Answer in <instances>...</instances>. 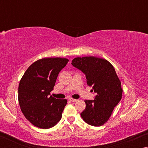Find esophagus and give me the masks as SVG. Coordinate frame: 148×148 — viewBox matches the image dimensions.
<instances>
[{
  "label": "esophagus",
  "mask_w": 148,
  "mask_h": 148,
  "mask_svg": "<svg viewBox=\"0 0 148 148\" xmlns=\"http://www.w3.org/2000/svg\"><path fill=\"white\" fill-rule=\"evenodd\" d=\"M69 100L70 101H71V102H76L77 100V99H72V98H71V99H69Z\"/></svg>",
  "instance_id": "34e87169"
}]
</instances>
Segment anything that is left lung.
<instances>
[{
    "label": "left lung",
    "instance_id": "obj_1",
    "mask_svg": "<svg viewBox=\"0 0 148 148\" xmlns=\"http://www.w3.org/2000/svg\"><path fill=\"white\" fill-rule=\"evenodd\" d=\"M71 64L86 75L87 85L97 93L94 100L85 101L86 109L80 115L87 124L101 126L121 99L123 89L116 71L107 60L92 56L76 57Z\"/></svg>",
    "mask_w": 148,
    "mask_h": 148
}]
</instances>
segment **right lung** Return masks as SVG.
I'll use <instances>...</instances> for the list:
<instances>
[{"label":"right lung","instance_id":"right-lung-1","mask_svg":"<svg viewBox=\"0 0 148 148\" xmlns=\"http://www.w3.org/2000/svg\"><path fill=\"white\" fill-rule=\"evenodd\" d=\"M65 58H44L33 62L19 84L18 101L22 113L35 127L49 129L61 119L66 99L49 96L60 71L68 63Z\"/></svg>","mask_w":148,"mask_h":148}]
</instances>
